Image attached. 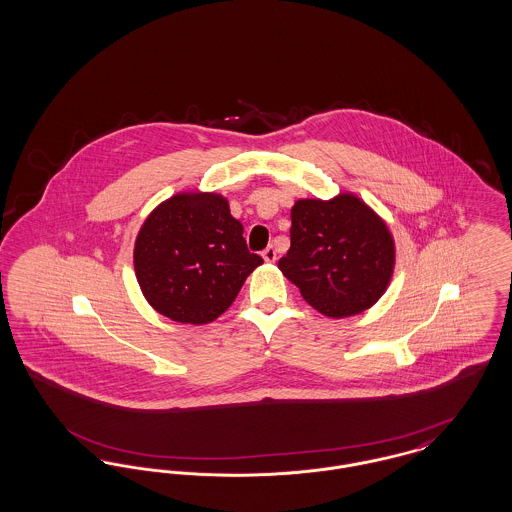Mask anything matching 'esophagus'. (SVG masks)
Wrapping results in <instances>:
<instances>
[{"mask_svg":"<svg viewBox=\"0 0 512 512\" xmlns=\"http://www.w3.org/2000/svg\"><path fill=\"white\" fill-rule=\"evenodd\" d=\"M263 259H265L267 263H274V261H276V249H274L272 245H268L267 249L263 251Z\"/></svg>","mask_w":512,"mask_h":512,"instance_id":"1","label":"esophagus"}]
</instances>
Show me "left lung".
Instances as JSON below:
<instances>
[{
	"instance_id": "8db88e82",
	"label": "left lung",
	"mask_w": 512,
	"mask_h": 512,
	"mask_svg": "<svg viewBox=\"0 0 512 512\" xmlns=\"http://www.w3.org/2000/svg\"><path fill=\"white\" fill-rule=\"evenodd\" d=\"M290 238L278 268L318 313L353 317L388 290L395 242L386 220L361 197L345 192L328 201L297 199Z\"/></svg>"
}]
</instances>
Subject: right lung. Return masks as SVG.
Returning a JSON list of instances; mask_svg holds the SVG:
<instances>
[{
    "label": "right lung",
    "mask_w": 512,
    "mask_h": 512,
    "mask_svg": "<svg viewBox=\"0 0 512 512\" xmlns=\"http://www.w3.org/2000/svg\"><path fill=\"white\" fill-rule=\"evenodd\" d=\"M259 265L263 259L249 253L228 199L211 192L165 199L134 244V270L147 303L182 324L219 318Z\"/></svg>",
    "instance_id": "1"
}]
</instances>
